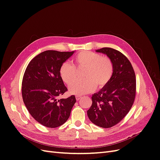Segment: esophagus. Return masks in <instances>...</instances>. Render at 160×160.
Masks as SVG:
<instances>
[{"instance_id":"1","label":"esophagus","mask_w":160,"mask_h":160,"mask_svg":"<svg viewBox=\"0 0 160 160\" xmlns=\"http://www.w3.org/2000/svg\"><path fill=\"white\" fill-rule=\"evenodd\" d=\"M81 98H82V97L81 95H77L76 96V99H77V101H79Z\"/></svg>"}]
</instances>
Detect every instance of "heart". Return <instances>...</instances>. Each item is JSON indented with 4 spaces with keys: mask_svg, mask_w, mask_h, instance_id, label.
I'll return each mask as SVG.
<instances>
[{
    "mask_svg": "<svg viewBox=\"0 0 160 160\" xmlns=\"http://www.w3.org/2000/svg\"><path fill=\"white\" fill-rule=\"evenodd\" d=\"M77 68H83L84 79L72 81L69 85L71 94L83 95L93 91L96 88H102L108 83L113 72V66L108 57H101L98 53L83 51L79 53L74 59ZM59 75L65 83H70L75 78L76 71L73 65L64 62L59 69Z\"/></svg>",
    "mask_w": 160,
    "mask_h": 160,
    "instance_id": "obj_1",
    "label": "heart"
}]
</instances>
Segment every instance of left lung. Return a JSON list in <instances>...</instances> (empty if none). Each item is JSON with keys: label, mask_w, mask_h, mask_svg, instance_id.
I'll use <instances>...</instances> for the list:
<instances>
[{"label": "left lung", "mask_w": 160, "mask_h": 160, "mask_svg": "<svg viewBox=\"0 0 160 160\" xmlns=\"http://www.w3.org/2000/svg\"><path fill=\"white\" fill-rule=\"evenodd\" d=\"M96 52L108 57L113 63V72L108 83L91 97L88 115L95 125L109 128L122 121L132 108L136 80L132 64L122 52L108 47Z\"/></svg>", "instance_id": "left-lung-1"}]
</instances>
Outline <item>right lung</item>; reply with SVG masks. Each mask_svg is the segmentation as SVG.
Segmentation results:
<instances>
[{
	"label": "right lung",
	"mask_w": 160,
	"mask_h": 160,
	"mask_svg": "<svg viewBox=\"0 0 160 160\" xmlns=\"http://www.w3.org/2000/svg\"><path fill=\"white\" fill-rule=\"evenodd\" d=\"M75 51H45L28 63L22 82V95L27 110L41 125L55 128L69 119L75 95L58 99L67 88L59 75L61 65Z\"/></svg>",
	"instance_id": "obj_1"
}]
</instances>
